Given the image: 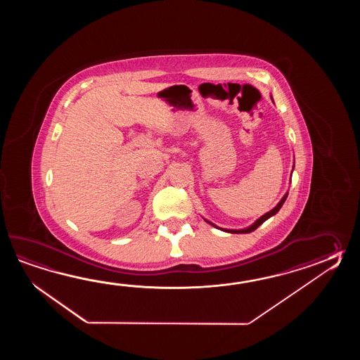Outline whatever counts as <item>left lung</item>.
I'll list each match as a JSON object with an SVG mask.
<instances>
[{
    "instance_id": "obj_1",
    "label": "left lung",
    "mask_w": 360,
    "mask_h": 360,
    "mask_svg": "<svg viewBox=\"0 0 360 360\" xmlns=\"http://www.w3.org/2000/svg\"><path fill=\"white\" fill-rule=\"evenodd\" d=\"M287 195H288V193L284 195L283 198H282V200L276 205L271 211H269L268 214H262L261 216L260 219L257 220V221H255V224H252L251 226H248V228H245V229L242 230H229V229H221L224 230V231H228V233H234V234H242V233H251V231H253V230L257 229L259 226H260L261 224L264 221H266L268 220L269 217H271V216H274V214L281 210V207L283 206L284 202H285V199H287ZM208 224H211V225H214L212 222L207 221ZM214 228H217L216 225H214ZM220 229V228H219Z\"/></svg>"
}]
</instances>
